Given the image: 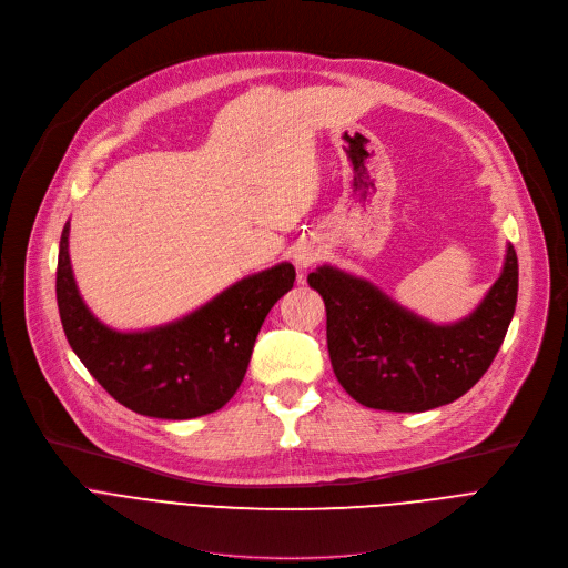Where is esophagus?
<instances>
[{"label": "esophagus", "mask_w": 568, "mask_h": 568, "mask_svg": "<svg viewBox=\"0 0 568 568\" xmlns=\"http://www.w3.org/2000/svg\"><path fill=\"white\" fill-rule=\"evenodd\" d=\"M317 257H320V248L313 246V244H302L300 248L294 251V262H296V266H300V268L311 266L313 262H317Z\"/></svg>", "instance_id": "obj_1"}]
</instances>
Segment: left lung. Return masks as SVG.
<instances>
[{"mask_svg": "<svg viewBox=\"0 0 568 568\" xmlns=\"http://www.w3.org/2000/svg\"><path fill=\"white\" fill-rule=\"evenodd\" d=\"M326 308V345L343 389L366 407L426 412L449 405L484 377L518 302V255L506 246L501 274L467 317L435 324L377 285L332 264L308 274Z\"/></svg>", "mask_w": 568, "mask_h": 568, "instance_id": "obj_1", "label": "left lung"}]
</instances>
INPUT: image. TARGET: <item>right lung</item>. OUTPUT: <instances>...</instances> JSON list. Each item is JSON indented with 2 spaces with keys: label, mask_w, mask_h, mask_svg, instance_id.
Segmentation results:
<instances>
[{
  "label": "right lung",
  "mask_w": 568,
  "mask_h": 568,
  "mask_svg": "<svg viewBox=\"0 0 568 568\" xmlns=\"http://www.w3.org/2000/svg\"><path fill=\"white\" fill-rule=\"evenodd\" d=\"M67 223L59 239L57 306L69 345L84 368L124 407L154 419H195L221 409L242 384L260 326L294 285L281 262L236 281L212 302L144 332H116L82 302Z\"/></svg>",
  "instance_id": "right-lung-1"
}]
</instances>
